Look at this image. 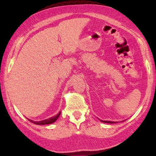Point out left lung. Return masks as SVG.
<instances>
[{
  "mask_svg": "<svg viewBox=\"0 0 156 156\" xmlns=\"http://www.w3.org/2000/svg\"><path fill=\"white\" fill-rule=\"evenodd\" d=\"M102 122H105V123H111V124H112V123H117L118 122H112V121H102V120H101Z\"/></svg>",
  "mask_w": 156,
  "mask_h": 156,
  "instance_id": "obj_1",
  "label": "left lung"
}]
</instances>
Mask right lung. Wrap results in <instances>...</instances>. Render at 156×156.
Listing matches in <instances>:
<instances>
[{
  "label": "right lung",
  "instance_id": "obj_1",
  "mask_svg": "<svg viewBox=\"0 0 156 156\" xmlns=\"http://www.w3.org/2000/svg\"><path fill=\"white\" fill-rule=\"evenodd\" d=\"M60 115V112H59V113H58L56 115L54 116V117H51L49 118V119H46V120H42V121H39V122H35V121H33V120H29L30 121H31V122H33L34 124H36V125H49V124H51V123H54V122H56V120L58 118V117Z\"/></svg>",
  "mask_w": 156,
  "mask_h": 156
}]
</instances>
